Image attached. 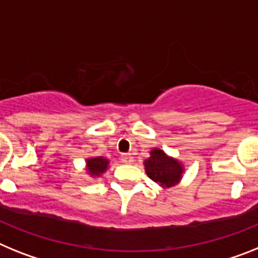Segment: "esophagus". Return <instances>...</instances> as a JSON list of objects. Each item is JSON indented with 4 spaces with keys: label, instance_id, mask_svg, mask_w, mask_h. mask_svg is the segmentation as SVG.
Listing matches in <instances>:
<instances>
[{
    "label": "esophagus",
    "instance_id": "obj_1",
    "mask_svg": "<svg viewBox=\"0 0 258 258\" xmlns=\"http://www.w3.org/2000/svg\"><path fill=\"white\" fill-rule=\"evenodd\" d=\"M120 160H122L123 163H131L134 162V157L130 153H123L120 154Z\"/></svg>",
    "mask_w": 258,
    "mask_h": 258
}]
</instances>
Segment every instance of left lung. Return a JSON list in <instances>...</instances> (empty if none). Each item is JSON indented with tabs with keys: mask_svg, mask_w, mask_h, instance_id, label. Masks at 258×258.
<instances>
[{
	"mask_svg": "<svg viewBox=\"0 0 258 258\" xmlns=\"http://www.w3.org/2000/svg\"><path fill=\"white\" fill-rule=\"evenodd\" d=\"M144 165L148 176L162 187H172L182 178V165L161 149H153Z\"/></svg>",
	"mask_w": 258,
	"mask_h": 258,
	"instance_id": "obj_1",
	"label": "left lung"
}]
</instances>
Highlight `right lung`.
Segmentation results:
<instances>
[{"label": "right lung", "instance_id": "add662e5", "mask_svg": "<svg viewBox=\"0 0 258 258\" xmlns=\"http://www.w3.org/2000/svg\"><path fill=\"white\" fill-rule=\"evenodd\" d=\"M107 165H109V161L104 157H95V158L87 160V169H88L89 174L93 176H98L100 174H102L107 169Z\"/></svg>", "mask_w": 258, "mask_h": 258}]
</instances>
